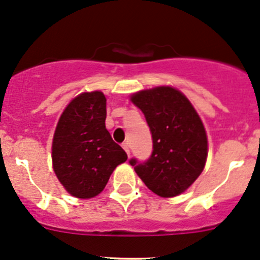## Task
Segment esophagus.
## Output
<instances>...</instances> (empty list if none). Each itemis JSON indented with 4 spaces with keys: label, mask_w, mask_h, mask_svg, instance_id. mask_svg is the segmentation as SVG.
Masks as SVG:
<instances>
[{
    "label": "esophagus",
    "mask_w": 260,
    "mask_h": 260,
    "mask_svg": "<svg viewBox=\"0 0 260 260\" xmlns=\"http://www.w3.org/2000/svg\"><path fill=\"white\" fill-rule=\"evenodd\" d=\"M122 147H123V149H124V151L125 152H127V154H128V156H129V154H131V147H129V143H128V142H124V143H123V145H122Z\"/></svg>",
    "instance_id": "obj_1"
}]
</instances>
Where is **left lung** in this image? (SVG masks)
<instances>
[{
	"label": "left lung",
	"instance_id": "1",
	"mask_svg": "<svg viewBox=\"0 0 260 260\" xmlns=\"http://www.w3.org/2000/svg\"><path fill=\"white\" fill-rule=\"evenodd\" d=\"M133 104L145 114L153 151L145 162L129 164L152 192L174 198L200 176L208 157V137L195 108L172 86H157L135 93Z\"/></svg>",
	"mask_w": 260,
	"mask_h": 260
}]
</instances>
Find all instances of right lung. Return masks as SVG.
Wrapping results in <instances>:
<instances>
[{
	"mask_svg": "<svg viewBox=\"0 0 260 260\" xmlns=\"http://www.w3.org/2000/svg\"><path fill=\"white\" fill-rule=\"evenodd\" d=\"M107 99L102 91L81 93L64 109L52 140V167L70 195L90 199L103 191L127 153L106 128Z\"/></svg>",
	"mask_w": 260,
	"mask_h": 260,
	"instance_id": "1",
	"label": "right lung"
}]
</instances>
